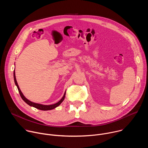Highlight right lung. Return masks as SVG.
<instances>
[{
	"label": "right lung",
	"instance_id": "add662e5",
	"mask_svg": "<svg viewBox=\"0 0 148 148\" xmlns=\"http://www.w3.org/2000/svg\"><path fill=\"white\" fill-rule=\"evenodd\" d=\"M14 82H15V84L16 85L17 88H18V92L20 93V96L21 97V98L23 99V100L27 103L28 104V105L31 106H32L34 108H35L39 110H52V109H53L55 108H56V107L59 106L62 103V102L64 101V97H65V95H66V92L63 96V97L61 99V100H60L58 103H55V104H53V105H40V104H38V103H34V102H32L31 101H29V100H28L27 98L23 95V93L21 92V90L19 88V86L18 85V84H17V80H16V75H15V71L14 70Z\"/></svg>",
	"mask_w": 148,
	"mask_h": 148
}]
</instances>
